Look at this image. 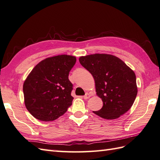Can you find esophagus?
Instances as JSON below:
<instances>
[{
  "mask_svg": "<svg viewBox=\"0 0 160 160\" xmlns=\"http://www.w3.org/2000/svg\"><path fill=\"white\" fill-rule=\"evenodd\" d=\"M90 97H91V95H90L88 93H86V95L83 97V98L84 99H88V98H90Z\"/></svg>",
  "mask_w": 160,
  "mask_h": 160,
  "instance_id": "1",
  "label": "esophagus"
}]
</instances>
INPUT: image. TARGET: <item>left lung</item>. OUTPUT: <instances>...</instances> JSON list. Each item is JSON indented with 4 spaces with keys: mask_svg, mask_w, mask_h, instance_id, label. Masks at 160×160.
Wrapping results in <instances>:
<instances>
[{
    "mask_svg": "<svg viewBox=\"0 0 160 160\" xmlns=\"http://www.w3.org/2000/svg\"><path fill=\"white\" fill-rule=\"evenodd\" d=\"M79 61L93 76L97 95L103 101L102 108L93 113L113 120L128 112L138 92L132 69L118 57L109 54L82 56Z\"/></svg>",
    "mask_w": 160,
    "mask_h": 160,
    "instance_id": "1",
    "label": "left lung"
}]
</instances>
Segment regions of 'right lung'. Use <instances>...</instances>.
Masks as SVG:
<instances>
[{
	"label": "right lung",
	"mask_w": 160,
	"mask_h": 160,
	"mask_svg": "<svg viewBox=\"0 0 160 160\" xmlns=\"http://www.w3.org/2000/svg\"><path fill=\"white\" fill-rule=\"evenodd\" d=\"M76 61V57L68 55L48 57L28 76L23 86L24 103L36 119L53 121L72 105L73 84L68 76Z\"/></svg>",
	"instance_id": "1"
}]
</instances>
